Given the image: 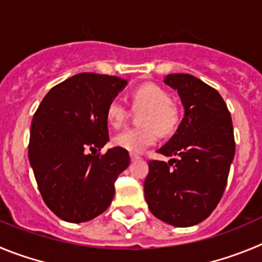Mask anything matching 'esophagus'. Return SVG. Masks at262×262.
Returning <instances> with one entry per match:
<instances>
[{
  "label": "esophagus",
  "mask_w": 262,
  "mask_h": 262,
  "mask_svg": "<svg viewBox=\"0 0 262 262\" xmlns=\"http://www.w3.org/2000/svg\"><path fill=\"white\" fill-rule=\"evenodd\" d=\"M130 159H132V162H134V160L141 159V157L138 154H134V152H130Z\"/></svg>",
  "instance_id": "1"
}]
</instances>
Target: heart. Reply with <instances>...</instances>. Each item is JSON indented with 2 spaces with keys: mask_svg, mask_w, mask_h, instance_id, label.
<instances>
[{
  "mask_svg": "<svg viewBox=\"0 0 262 262\" xmlns=\"http://www.w3.org/2000/svg\"><path fill=\"white\" fill-rule=\"evenodd\" d=\"M130 99L133 107L145 108L140 117L142 125L117 134L114 138L117 147L130 152H142L157 142L159 132L171 134L178 128L180 111L171 102L169 94L158 84H141L132 91ZM105 116L114 128H121L129 116V108L120 99H114L108 104Z\"/></svg>",
  "mask_w": 262,
  "mask_h": 262,
  "instance_id": "heart-1",
  "label": "heart"
}]
</instances>
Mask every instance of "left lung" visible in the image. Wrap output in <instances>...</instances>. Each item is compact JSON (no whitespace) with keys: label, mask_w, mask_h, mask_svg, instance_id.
<instances>
[{"label":"left lung","mask_w":262,"mask_h":262,"mask_svg":"<svg viewBox=\"0 0 262 262\" xmlns=\"http://www.w3.org/2000/svg\"><path fill=\"white\" fill-rule=\"evenodd\" d=\"M164 83L178 90L185 114L158 152L178 159L148 162L145 199L158 219L190 227L210 215L222 199L235 155L234 128L222 96L201 79L168 74Z\"/></svg>","instance_id":"8db88e82"}]
</instances>
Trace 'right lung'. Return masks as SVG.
Instances as JSON below:
<instances>
[{"label":"right lung","mask_w":262,"mask_h":262,"mask_svg":"<svg viewBox=\"0 0 262 262\" xmlns=\"http://www.w3.org/2000/svg\"><path fill=\"white\" fill-rule=\"evenodd\" d=\"M125 84L115 75L79 73L52 87L35 112L28 158L44 202L62 221L87 222L107 210L130 163L121 147L93 154L110 141L105 111Z\"/></svg>","instance_id":"add662e5"}]
</instances>
